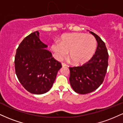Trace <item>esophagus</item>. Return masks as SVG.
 Wrapping results in <instances>:
<instances>
[{
  "label": "esophagus",
  "mask_w": 123,
  "mask_h": 123,
  "mask_svg": "<svg viewBox=\"0 0 123 123\" xmlns=\"http://www.w3.org/2000/svg\"><path fill=\"white\" fill-rule=\"evenodd\" d=\"M62 66L63 67V66H66L67 65H66V63H62Z\"/></svg>",
  "instance_id": "obj_1"
}]
</instances>
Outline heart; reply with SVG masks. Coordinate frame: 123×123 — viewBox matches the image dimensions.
<instances>
[{
    "instance_id": "1",
    "label": "heart",
    "mask_w": 123,
    "mask_h": 123,
    "mask_svg": "<svg viewBox=\"0 0 123 123\" xmlns=\"http://www.w3.org/2000/svg\"><path fill=\"white\" fill-rule=\"evenodd\" d=\"M97 47V40L94 36L83 33H67L62 37L60 42L52 44L56 57L62 60L69 52V57L73 63L82 64L91 59Z\"/></svg>"
}]
</instances>
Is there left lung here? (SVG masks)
<instances>
[{
	"mask_svg": "<svg viewBox=\"0 0 123 123\" xmlns=\"http://www.w3.org/2000/svg\"><path fill=\"white\" fill-rule=\"evenodd\" d=\"M90 32L98 44L95 54L83 65L69 68L70 86L80 94L92 92L102 84L108 66L109 55L105 43L94 32Z\"/></svg>",
	"mask_w": 123,
	"mask_h": 123,
	"instance_id": "obj_1",
	"label": "left lung"
}]
</instances>
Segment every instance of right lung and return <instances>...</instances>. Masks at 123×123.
Listing matches in <instances>:
<instances>
[{"label": "right lung", "instance_id": "obj_1", "mask_svg": "<svg viewBox=\"0 0 123 123\" xmlns=\"http://www.w3.org/2000/svg\"><path fill=\"white\" fill-rule=\"evenodd\" d=\"M39 31L24 38L17 49L15 70L21 84L29 92L43 94L51 88L61 63L46 50Z\"/></svg>", "mask_w": 123, "mask_h": 123}]
</instances>
